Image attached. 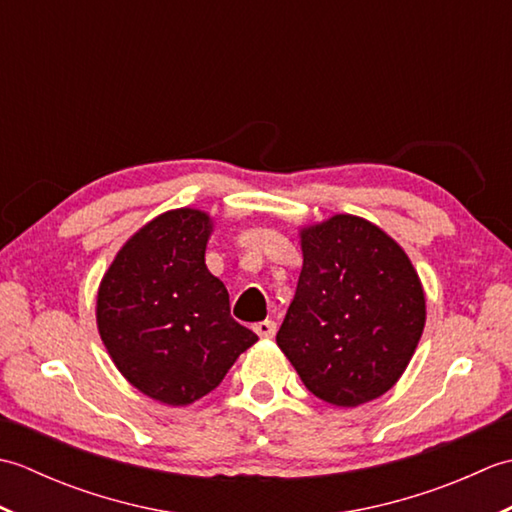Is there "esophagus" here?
Returning <instances> with one entry per match:
<instances>
[{"label": "esophagus", "instance_id": "obj_1", "mask_svg": "<svg viewBox=\"0 0 512 512\" xmlns=\"http://www.w3.org/2000/svg\"><path fill=\"white\" fill-rule=\"evenodd\" d=\"M253 330L257 332V336H262V339H273L277 332V323L275 321H259V323H255Z\"/></svg>", "mask_w": 512, "mask_h": 512}]
</instances>
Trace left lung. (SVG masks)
Here are the masks:
<instances>
[{
	"label": "left lung",
	"instance_id": "1",
	"mask_svg": "<svg viewBox=\"0 0 512 512\" xmlns=\"http://www.w3.org/2000/svg\"><path fill=\"white\" fill-rule=\"evenodd\" d=\"M299 244L303 266L279 350L317 398L372 402L405 374L422 336L418 270L394 237L350 213L301 226Z\"/></svg>",
	"mask_w": 512,
	"mask_h": 512
}]
</instances>
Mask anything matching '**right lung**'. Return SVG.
Wrapping results in <instances>:
<instances>
[{
	"mask_svg": "<svg viewBox=\"0 0 512 512\" xmlns=\"http://www.w3.org/2000/svg\"><path fill=\"white\" fill-rule=\"evenodd\" d=\"M213 217L160 213L127 239L96 292V328L118 372L145 396L187 407L222 383L257 341L204 262Z\"/></svg>",
	"mask_w": 512,
	"mask_h": 512,
	"instance_id": "obj_1",
	"label": "right lung"
}]
</instances>
